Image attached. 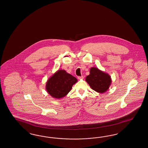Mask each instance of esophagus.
I'll use <instances>...</instances> for the list:
<instances>
[{
  "label": "esophagus",
  "mask_w": 148,
  "mask_h": 148,
  "mask_svg": "<svg viewBox=\"0 0 148 148\" xmlns=\"http://www.w3.org/2000/svg\"><path fill=\"white\" fill-rule=\"evenodd\" d=\"M77 78H78L79 79H84V76H81V77H77Z\"/></svg>",
  "instance_id": "esophagus-1"
}]
</instances>
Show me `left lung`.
<instances>
[{"instance_id": "left-lung-1", "label": "left lung", "mask_w": 148, "mask_h": 148, "mask_svg": "<svg viewBox=\"0 0 148 148\" xmlns=\"http://www.w3.org/2000/svg\"><path fill=\"white\" fill-rule=\"evenodd\" d=\"M86 82L91 88L95 91L102 94L109 89L112 80L110 75L96 67L90 69V74L86 77Z\"/></svg>"}]
</instances>
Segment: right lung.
Returning a JSON list of instances; mask_svg holds the SVG:
<instances>
[{
  "instance_id": "add662e5",
  "label": "right lung",
  "mask_w": 148,
  "mask_h": 148,
  "mask_svg": "<svg viewBox=\"0 0 148 148\" xmlns=\"http://www.w3.org/2000/svg\"><path fill=\"white\" fill-rule=\"evenodd\" d=\"M77 82L76 77L65 70L60 69L48 79L46 84V89L53 98L60 99L71 91L73 85Z\"/></svg>"
}]
</instances>
